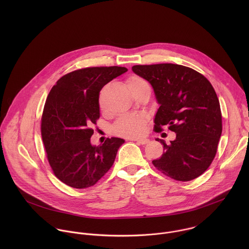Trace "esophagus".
<instances>
[{"label": "esophagus", "mask_w": 249, "mask_h": 249, "mask_svg": "<svg viewBox=\"0 0 249 249\" xmlns=\"http://www.w3.org/2000/svg\"><path fill=\"white\" fill-rule=\"evenodd\" d=\"M134 141H136L139 144H145L149 142L148 139H134Z\"/></svg>", "instance_id": "34e87169"}]
</instances>
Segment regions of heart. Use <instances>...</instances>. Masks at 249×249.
I'll return each instance as SVG.
<instances>
[{
    "instance_id": "b5f03b06",
    "label": "heart",
    "mask_w": 249,
    "mask_h": 249,
    "mask_svg": "<svg viewBox=\"0 0 249 249\" xmlns=\"http://www.w3.org/2000/svg\"><path fill=\"white\" fill-rule=\"evenodd\" d=\"M146 83L142 77L133 75L127 79V86L130 89ZM114 132L118 135L137 138L142 136L146 129V118L142 114L127 115L120 118L114 125Z\"/></svg>"
}]
</instances>
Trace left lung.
Instances as JSON below:
<instances>
[{
	"label": "left lung",
	"mask_w": 249,
	"mask_h": 249,
	"mask_svg": "<svg viewBox=\"0 0 249 249\" xmlns=\"http://www.w3.org/2000/svg\"><path fill=\"white\" fill-rule=\"evenodd\" d=\"M132 71L151 84L160 106L154 130L161 132V127L168 125L177 133L171 143L156 139L165 151L152 164L178 181L198 178L211 165L222 131L219 102L212 84L198 71L178 64L135 65Z\"/></svg>",
	"instance_id": "1"
}]
</instances>
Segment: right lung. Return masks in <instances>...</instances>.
<instances>
[{
    "instance_id": "right-lung-1",
    "label": "right lung",
    "mask_w": 249,
    "mask_h": 249,
    "mask_svg": "<svg viewBox=\"0 0 249 249\" xmlns=\"http://www.w3.org/2000/svg\"><path fill=\"white\" fill-rule=\"evenodd\" d=\"M127 71L124 67H89L71 71L52 88L41 119V135L54 176L66 185H95L112 167L124 139L112 137L100 145L90 141L100 118L103 87Z\"/></svg>"
}]
</instances>
